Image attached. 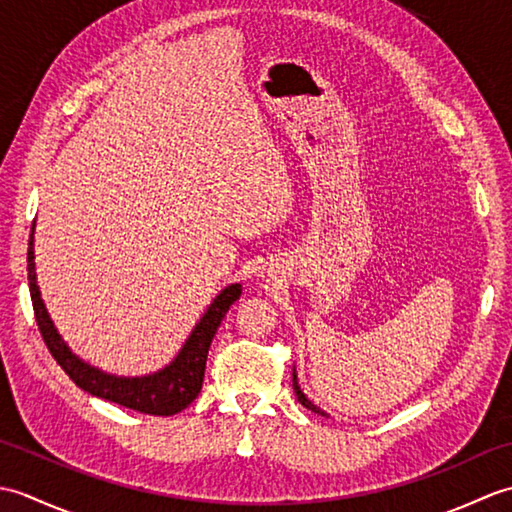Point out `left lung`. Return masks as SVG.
Wrapping results in <instances>:
<instances>
[{"instance_id":"8db88e82","label":"left lung","mask_w":512,"mask_h":512,"mask_svg":"<svg viewBox=\"0 0 512 512\" xmlns=\"http://www.w3.org/2000/svg\"><path fill=\"white\" fill-rule=\"evenodd\" d=\"M292 389H295V394H297V400L301 402L303 407L306 409H310V411H314V413H319V416H325L323 413V409H319L317 405H312V402L303 396V391H301V387H299V383H297V374H295V369H292Z\"/></svg>"}]
</instances>
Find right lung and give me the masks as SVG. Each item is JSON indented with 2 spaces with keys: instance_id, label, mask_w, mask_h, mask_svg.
<instances>
[{
  "instance_id": "obj_1",
  "label": "right lung",
  "mask_w": 512,
  "mask_h": 512,
  "mask_svg": "<svg viewBox=\"0 0 512 512\" xmlns=\"http://www.w3.org/2000/svg\"><path fill=\"white\" fill-rule=\"evenodd\" d=\"M32 233H35V226H32ZM32 233L28 239V286L32 310H35V319L43 336V343L48 345L50 354L54 356V361L61 365L63 372L72 378V383L85 389L92 396L116 402V405H123L140 413H149V416H173V413L187 409L191 402L198 398L202 389L206 354H209L213 336L217 328H220L222 319L226 317L228 308H231L239 299V295H242V286L233 284L217 295V299L211 303V308L206 310L202 321L195 325L187 345L182 347V352L169 367L145 378H116L79 361V358L68 350V345L61 341L57 330H54L37 288L35 250H32V246H35L32 242H35V239H32Z\"/></svg>"
}]
</instances>
